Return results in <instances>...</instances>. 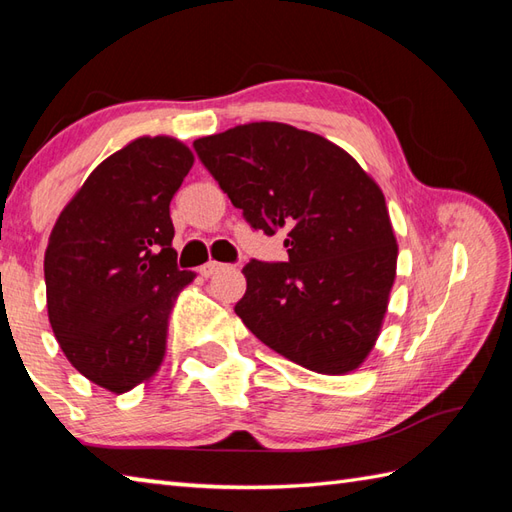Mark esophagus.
<instances>
[{
	"label": "esophagus",
	"instance_id": "1",
	"mask_svg": "<svg viewBox=\"0 0 512 512\" xmlns=\"http://www.w3.org/2000/svg\"><path fill=\"white\" fill-rule=\"evenodd\" d=\"M222 266H224V264L213 262V259H211V262H206L204 266H200V275H202V277H211V275H215L217 270H220Z\"/></svg>",
	"mask_w": 512,
	"mask_h": 512
}]
</instances>
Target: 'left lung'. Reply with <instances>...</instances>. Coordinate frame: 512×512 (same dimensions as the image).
Returning <instances> with one entry per match:
<instances>
[{"instance_id": "1", "label": "left lung", "mask_w": 512, "mask_h": 512, "mask_svg": "<svg viewBox=\"0 0 512 512\" xmlns=\"http://www.w3.org/2000/svg\"><path fill=\"white\" fill-rule=\"evenodd\" d=\"M193 149L255 231L286 233V262L244 266L237 317L292 363L352 372L372 352L396 279L383 191L347 151L284 123L237 125Z\"/></svg>"}]
</instances>
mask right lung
Masks as SVG:
<instances>
[{"mask_svg": "<svg viewBox=\"0 0 512 512\" xmlns=\"http://www.w3.org/2000/svg\"><path fill=\"white\" fill-rule=\"evenodd\" d=\"M193 167L187 145L143 136L105 158L61 211L43 259L48 319L63 354L114 394L156 374L178 292L171 198Z\"/></svg>", "mask_w": 512, "mask_h": 512, "instance_id": "obj_1", "label": "right lung"}]
</instances>
